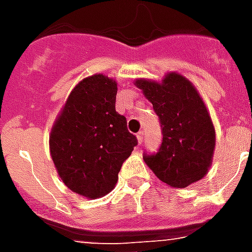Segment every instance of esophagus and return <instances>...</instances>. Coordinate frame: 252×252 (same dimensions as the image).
<instances>
[{
	"label": "esophagus",
	"instance_id": "obj_1",
	"mask_svg": "<svg viewBox=\"0 0 252 252\" xmlns=\"http://www.w3.org/2000/svg\"><path fill=\"white\" fill-rule=\"evenodd\" d=\"M136 137H137V142H139V144H142V143H143V137H144V133H143L142 131L137 132Z\"/></svg>",
	"mask_w": 252,
	"mask_h": 252
}]
</instances>
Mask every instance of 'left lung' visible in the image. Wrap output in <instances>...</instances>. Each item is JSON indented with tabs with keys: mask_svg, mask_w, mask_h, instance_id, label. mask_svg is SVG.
<instances>
[{
	"mask_svg": "<svg viewBox=\"0 0 252 252\" xmlns=\"http://www.w3.org/2000/svg\"><path fill=\"white\" fill-rule=\"evenodd\" d=\"M135 83L153 104L163 135L158 153H144V162L171 188L200 181L211 167L216 132L193 83L177 72H169L162 83L148 79Z\"/></svg>",
	"mask_w": 252,
	"mask_h": 252,
	"instance_id": "obj_1",
	"label": "left lung"
}]
</instances>
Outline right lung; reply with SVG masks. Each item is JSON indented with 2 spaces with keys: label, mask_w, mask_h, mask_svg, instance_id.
<instances>
[{
  "label": "right lung",
  "mask_w": 252,
  "mask_h": 252,
  "mask_svg": "<svg viewBox=\"0 0 252 252\" xmlns=\"http://www.w3.org/2000/svg\"><path fill=\"white\" fill-rule=\"evenodd\" d=\"M117 83L95 74L68 95L50 136V151L64 185L86 198L108 194L137 144L126 119L116 112Z\"/></svg>",
  "instance_id": "obj_1"
}]
</instances>
